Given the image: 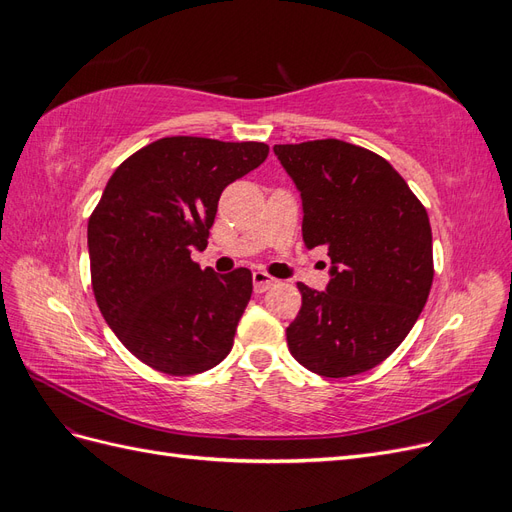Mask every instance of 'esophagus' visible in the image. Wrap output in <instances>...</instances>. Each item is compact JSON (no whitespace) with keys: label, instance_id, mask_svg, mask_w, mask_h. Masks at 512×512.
I'll return each instance as SVG.
<instances>
[{"label":"esophagus","instance_id":"34e87169","mask_svg":"<svg viewBox=\"0 0 512 512\" xmlns=\"http://www.w3.org/2000/svg\"><path fill=\"white\" fill-rule=\"evenodd\" d=\"M252 282H254V290L256 292H267L275 284V277H271L265 271H254Z\"/></svg>","mask_w":512,"mask_h":512}]
</instances>
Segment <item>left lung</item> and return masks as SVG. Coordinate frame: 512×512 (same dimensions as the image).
<instances>
[{"label": "left lung", "mask_w": 512, "mask_h": 512, "mask_svg": "<svg viewBox=\"0 0 512 512\" xmlns=\"http://www.w3.org/2000/svg\"><path fill=\"white\" fill-rule=\"evenodd\" d=\"M273 151L301 192L305 247H327L333 262L324 292L297 284L303 303L286 329L290 354L324 378L363 374L389 359L427 303V209L365 147L322 138Z\"/></svg>", "instance_id": "1"}]
</instances>
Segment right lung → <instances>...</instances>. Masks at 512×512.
Wrapping results in <instances>:
<instances>
[{"instance_id":"obj_1","label":"right lung","mask_w":512,"mask_h":512,"mask_svg":"<svg viewBox=\"0 0 512 512\" xmlns=\"http://www.w3.org/2000/svg\"><path fill=\"white\" fill-rule=\"evenodd\" d=\"M265 143L166 136L123 160L89 215L91 288L108 327L138 361L194 376L226 359L252 297V271L200 269L228 183L258 168Z\"/></svg>"}]
</instances>
